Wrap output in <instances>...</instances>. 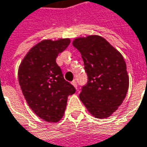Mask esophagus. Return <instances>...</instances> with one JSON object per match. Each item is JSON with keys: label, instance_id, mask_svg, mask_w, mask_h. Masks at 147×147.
Wrapping results in <instances>:
<instances>
[{"label": "esophagus", "instance_id": "1", "mask_svg": "<svg viewBox=\"0 0 147 147\" xmlns=\"http://www.w3.org/2000/svg\"><path fill=\"white\" fill-rule=\"evenodd\" d=\"M72 84L75 87V89H78V84H77V82H76L75 80H74V81L72 82Z\"/></svg>", "mask_w": 147, "mask_h": 147}]
</instances>
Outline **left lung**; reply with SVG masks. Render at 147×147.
<instances>
[{
    "label": "left lung",
    "instance_id": "1",
    "mask_svg": "<svg viewBox=\"0 0 147 147\" xmlns=\"http://www.w3.org/2000/svg\"><path fill=\"white\" fill-rule=\"evenodd\" d=\"M73 45L80 52L88 75L79 99L96 118L110 116L125 100L129 75L121 53L104 37H77Z\"/></svg>",
    "mask_w": 147,
    "mask_h": 147
}]
</instances>
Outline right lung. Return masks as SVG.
Wrapping results in <instances>:
<instances>
[{
    "instance_id": "add662e5",
    "label": "right lung",
    "mask_w": 147,
    "mask_h": 147,
    "mask_svg": "<svg viewBox=\"0 0 147 147\" xmlns=\"http://www.w3.org/2000/svg\"><path fill=\"white\" fill-rule=\"evenodd\" d=\"M69 43L68 38L42 40L29 50L18 69L19 84L29 107L47 122L63 118L68 95L76 91L56 63Z\"/></svg>"
}]
</instances>
